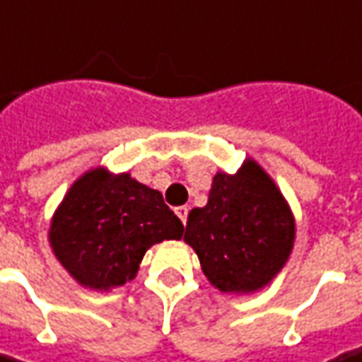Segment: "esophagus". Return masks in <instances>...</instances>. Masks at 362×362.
<instances>
[{"label": "esophagus", "instance_id": "obj_1", "mask_svg": "<svg viewBox=\"0 0 362 362\" xmlns=\"http://www.w3.org/2000/svg\"><path fill=\"white\" fill-rule=\"evenodd\" d=\"M175 213H177V216H179V218L183 221V224H185L187 223V214H189V206H177Z\"/></svg>", "mask_w": 362, "mask_h": 362}]
</instances>
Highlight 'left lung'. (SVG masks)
<instances>
[{"label":"left lung","mask_w":362,"mask_h":362,"mask_svg":"<svg viewBox=\"0 0 362 362\" xmlns=\"http://www.w3.org/2000/svg\"><path fill=\"white\" fill-rule=\"evenodd\" d=\"M296 223L280 189L256 161L236 175L216 173L203 209L189 213L185 243L221 291L250 293L284 268Z\"/></svg>","instance_id":"1"}]
</instances>
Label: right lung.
I'll return each mask as SVG.
<instances>
[{"mask_svg":"<svg viewBox=\"0 0 362 362\" xmlns=\"http://www.w3.org/2000/svg\"><path fill=\"white\" fill-rule=\"evenodd\" d=\"M183 223L163 195L129 173L92 169L71 187L52 216V252L74 280L110 290L134 280L149 246L179 240Z\"/></svg>","mask_w":362,"mask_h":362,"instance_id":"add662e5","label":"right lung"}]
</instances>
